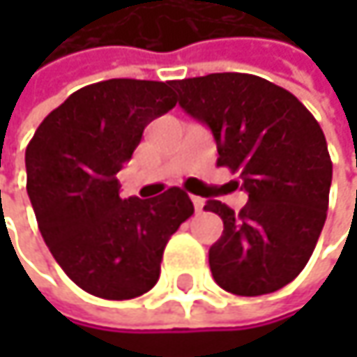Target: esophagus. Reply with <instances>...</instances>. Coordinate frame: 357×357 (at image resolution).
<instances>
[{
	"mask_svg": "<svg viewBox=\"0 0 357 357\" xmlns=\"http://www.w3.org/2000/svg\"><path fill=\"white\" fill-rule=\"evenodd\" d=\"M192 202H194V208H196L198 213L204 208V198H200V196H192Z\"/></svg>",
	"mask_w": 357,
	"mask_h": 357,
	"instance_id": "34e87169",
	"label": "esophagus"
}]
</instances>
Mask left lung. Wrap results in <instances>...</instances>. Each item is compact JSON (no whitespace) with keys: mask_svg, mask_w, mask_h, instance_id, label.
Instances as JSON below:
<instances>
[{"mask_svg":"<svg viewBox=\"0 0 357 357\" xmlns=\"http://www.w3.org/2000/svg\"><path fill=\"white\" fill-rule=\"evenodd\" d=\"M179 107L206 123L217 165L240 174L248 192L236 213L219 200L204 211L223 219V236L208 250L219 287L264 296L291 283L326 219L333 163L314 115L289 91L252 74L223 72L174 80Z\"/></svg>","mask_w":357,"mask_h":357,"instance_id":"left-lung-1","label":"left lung"}]
</instances>
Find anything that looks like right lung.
<instances>
[{"label":"right lung","instance_id":"1","mask_svg":"<svg viewBox=\"0 0 357 357\" xmlns=\"http://www.w3.org/2000/svg\"><path fill=\"white\" fill-rule=\"evenodd\" d=\"M174 82L113 78L72 93L26 146V192L40 236L63 273L105 300L155 287L163 250L194 213L169 188L157 198H121L117 174L144 128L176 107Z\"/></svg>","mask_w":357,"mask_h":357}]
</instances>
